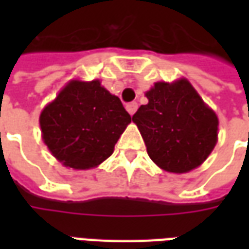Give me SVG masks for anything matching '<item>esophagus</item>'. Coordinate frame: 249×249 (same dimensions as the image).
Here are the masks:
<instances>
[{
    "label": "esophagus",
    "mask_w": 249,
    "mask_h": 249,
    "mask_svg": "<svg viewBox=\"0 0 249 249\" xmlns=\"http://www.w3.org/2000/svg\"><path fill=\"white\" fill-rule=\"evenodd\" d=\"M126 110H128V113L132 116V114L135 113L136 110H137V103H129V104H126Z\"/></svg>",
    "instance_id": "34e87169"
}]
</instances>
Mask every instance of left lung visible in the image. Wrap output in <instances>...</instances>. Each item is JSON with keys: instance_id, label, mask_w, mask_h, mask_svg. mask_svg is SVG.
Listing matches in <instances>:
<instances>
[{"instance_id": "left-lung-1", "label": "left lung", "mask_w": 249, "mask_h": 249, "mask_svg": "<svg viewBox=\"0 0 249 249\" xmlns=\"http://www.w3.org/2000/svg\"><path fill=\"white\" fill-rule=\"evenodd\" d=\"M146 105L133 114L148 155L156 165L187 173L201 165L217 142L219 119L191 82H156Z\"/></svg>"}]
</instances>
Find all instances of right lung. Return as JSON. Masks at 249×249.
I'll return each mask as SVG.
<instances>
[{
	"label": "right lung",
	"mask_w": 249,
	"mask_h": 249,
	"mask_svg": "<svg viewBox=\"0 0 249 249\" xmlns=\"http://www.w3.org/2000/svg\"><path fill=\"white\" fill-rule=\"evenodd\" d=\"M130 121L120 98L98 80L66 84L40 116L44 142L73 169H90L107 160Z\"/></svg>",
	"instance_id": "obj_1"
}]
</instances>
